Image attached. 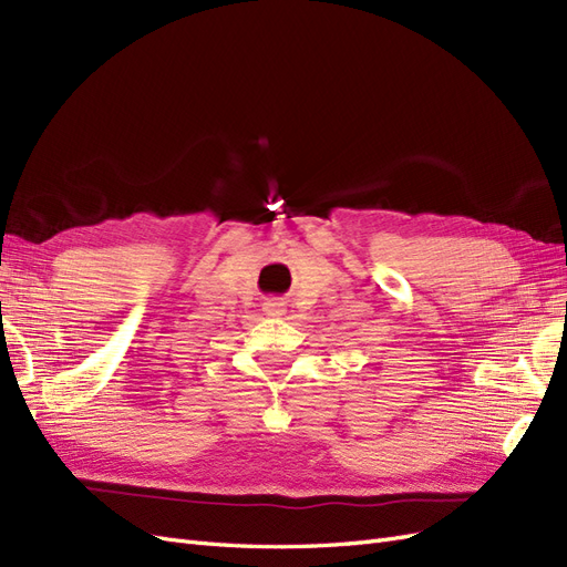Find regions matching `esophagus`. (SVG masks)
Here are the masks:
<instances>
[{
  "label": "esophagus",
  "mask_w": 567,
  "mask_h": 567,
  "mask_svg": "<svg viewBox=\"0 0 567 567\" xmlns=\"http://www.w3.org/2000/svg\"><path fill=\"white\" fill-rule=\"evenodd\" d=\"M262 310H265V315H269V317H284V315H286V310H284V302H281V300H277V298H274V300H267Z\"/></svg>",
  "instance_id": "1"
}]
</instances>
